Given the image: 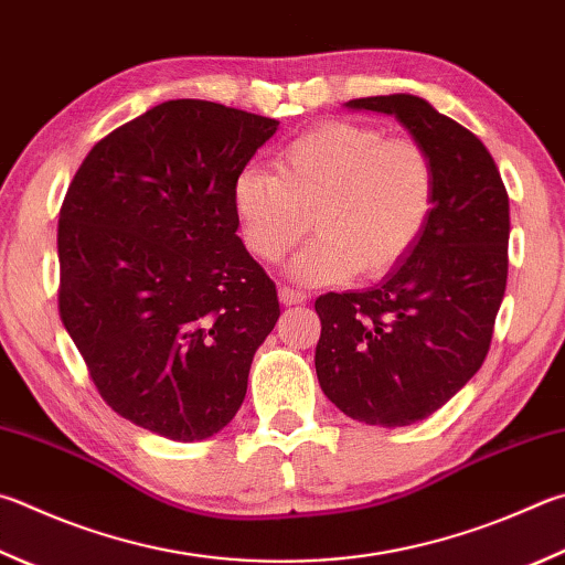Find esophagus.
Segmentation results:
<instances>
[{"label":"esophagus","mask_w":565,"mask_h":565,"mask_svg":"<svg viewBox=\"0 0 565 565\" xmlns=\"http://www.w3.org/2000/svg\"><path fill=\"white\" fill-rule=\"evenodd\" d=\"M279 301L284 306H299V303H306V294L291 289V286H281V289H279Z\"/></svg>","instance_id":"34e87169"}]
</instances>
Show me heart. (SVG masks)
Listing matches in <instances>:
<instances>
[{
  "label": "heart",
  "mask_w": 565,
  "mask_h": 565,
  "mask_svg": "<svg viewBox=\"0 0 565 565\" xmlns=\"http://www.w3.org/2000/svg\"><path fill=\"white\" fill-rule=\"evenodd\" d=\"M247 249L276 264L309 230L318 237L294 256L303 286L383 276L413 252L435 207V168L415 140H390L363 122L333 120L291 140L276 172L247 168L234 180Z\"/></svg>",
  "instance_id": "heart-1"
}]
</instances>
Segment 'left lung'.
I'll return each mask as SVG.
<instances>
[{"label": "left lung", "mask_w": 565, "mask_h": 565, "mask_svg": "<svg viewBox=\"0 0 565 565\" xmlns=\"http://www.w3.org/2000/svg\"><path fill=\"white\" fill-rule=\"evenodd\" d=\"M395 116L435 168V207L403 262L365 291L316 299V375L348 417L405 427L443 407L489 353L507 289L509 194L475 132L425 98L348 100Z\"/></svg>", "instance_id": "8db88e82"}]
</instances>
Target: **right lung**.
<instances>
[{
  "label": "right lung",
  "instance_id": "obj_1",
  "mask_svg": "<svg viewBox=\"0 0 565 565\" xmlns=\"http://www.w3.org/2000/svg\"><path fill=\"white\" fill-rule=\"evenodd\" d=\"M276 128L212 100H166L96 142L61 207V321L100 397L175 443L232 423L281 313L232 204Z\"/></svg>",
  "mask_w": 565,
  "mask_h": 565
}]
</instances>
